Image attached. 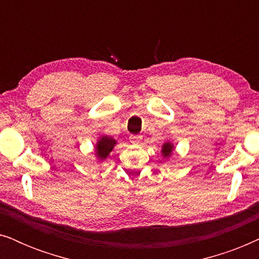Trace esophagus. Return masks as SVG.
<instances>
[{
    "mask_svg": "<svg viewBox=\"0 0 259 259\" xmlns=\"http://www.w3.org/2000/svg\"><path fill=\"white\" fill-rule=\"evenodd\" d=\"M141 139H143V136H140V134H138V136H131L130 137V140L132 144H139Z\"/></svg>",
    "mask_w": 259,
    "mask_h": 259,
    "instance_id": "1",
    "label": "esophagus"
}]
</instances>
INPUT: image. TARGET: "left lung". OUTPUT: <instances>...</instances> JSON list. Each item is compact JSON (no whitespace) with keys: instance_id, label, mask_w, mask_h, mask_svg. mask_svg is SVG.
<instances>
[{"instance_id":"left-lung-1","label":"left lung","mask_w":259,"mask_h":259,"mask_svg":"<svg viewBox=\"0 0 259 259\" xmlns=\"http://www.w3.org/2000/svg\"><path fill=\"white\" fill-rule=\"evenodd\" d=\"M173 151H175V145L172 143H169V141H166V143L162 145V148H161V154L162 157L165 159L166 158H169L173 153Z\"/></svg>"}]
</instances>
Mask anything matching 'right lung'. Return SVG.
Segmentation results:
<instances>
[{
    "label": "right lung",
    "instance_id": "right-lung-1",
    "mask_svg": "<svg viewBox=\"0 0 259 259\" xmlns=\"http://www.w3.org/2000/svg\"><path fill=\"white\" fill-rule=\"evenodd\" d=\"M116 145V140L113 139L112 137L102 136L99 138L95 145V157L100 160H105L108 157L109 153L113 151V148Z\"/></svg>",
    "mask_w": 259,
    "mask_h": 259
}]
</instances>
